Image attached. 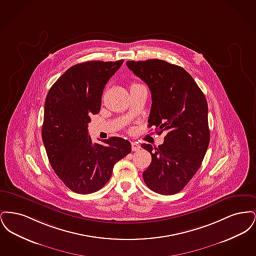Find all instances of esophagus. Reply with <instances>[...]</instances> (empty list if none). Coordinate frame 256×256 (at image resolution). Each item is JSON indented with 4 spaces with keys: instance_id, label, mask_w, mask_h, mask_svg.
Instances as JSON below:
<instances>
[{
    "instance_id": "1",
    "label": "esophagus",
    "mask_w": 256,
    "mask_h": 256,
    "mask_svg": "<svg viewBox=\"0 0 256 256\" xmlns=\"http://www.w3.org/2000/svg\"><path fill=\"white\" fill-rule=\"evenodd\" d=\"M132 148L134 152H137V150H139L141 148V146H140L138 143L132 142Z\"/></svg>"
}]
</instances>
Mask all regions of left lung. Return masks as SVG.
I'll return each mask as SVG.
<instances>
[{"label": "left lung", "mask_w": 256, "mask_h": 256, "mask_svg": "<svg viewBox=\"0 0 256 256\" xmlns=\"http://www.w3.org/2000/svg\"><path fill=\"white\" fill-rule=\"evenodd\" d=\"M126 66L148 86V126L165 132L158 148L141 146L152 154L143 172L146 186L161 195L180 192L202 165L210 140L206 98L191 74L160 60H130Z\"/></svg>", "instance_id": "left-lung-1"}]
</instances>
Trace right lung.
<instances>
[{"label": "right lung", "instance_id": "obj_1", "mask_svg": "<svg viewBox=\"0 0 256 256\" xmlns=\"http://www.w3.org/2000/svg\"><path fill=\"white\" fill-rule=\"evenodd\" d=\"M124 60L74 65L50 87L45 100L42 139L50 166L70 190L91 194L104 186L116 162L132 152L121 137L93 144L90 116L100 110L102 95Z\"/></svg>", "mask_w": 256, "mask_h": 256}]
</instances>
